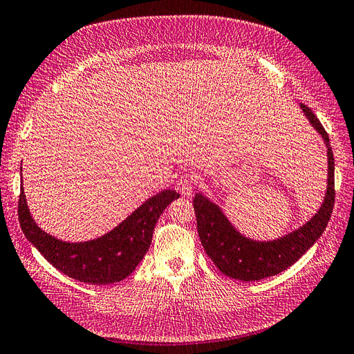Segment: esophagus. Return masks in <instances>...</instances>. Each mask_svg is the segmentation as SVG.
<instances>
[{"label": "esophagus", "mask_w": 354, "mask_h": 354, "mask_svg": "<svg viewBox=\"0 0 354 354\" xmlns=\"http://www.w3.org/2000/svg\"><path fill=\"white\" fill-rule=\"evenodd\" d=\"M194 186H195V180H194V177L189 176V174L181 176L176 183L177 192H180V194L183 196H189L192 194V190H194Z\"/></svg>", "instance_id": "34e87169"}]
</instances>
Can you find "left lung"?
I'll return each mask as SVG.
<instances>
[{
    "label": "left lung",
    "mask_w": 354,
    "mask_h": 354,
    "mask_svg": "<svg viewBox=\"0 0 354 354\" xmlns=\"http://www.w3.org/2000/svg\"><path fill=\"white\" fill-rule=\"evenodd\" d=\"M301 109L319 134L324 137L328 147V189L325 201L316 216L303 227L277 241L255 242L246 239L234 230L216 203L209 202L201 194L194 198L198 233L203 250L217 266V269L233 279L252 282L286 270L322 236L330 218L335 202L334 153L328 133L317 116L306 104H301Z\"/></svg>",
    "instance_id": "8db88e82"
}]
</instances>
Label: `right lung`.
Wrapping results in <instances>:
<instances>
[{
    "label": "right lung",
    "mask_w": 354,
    "mask_h": 354,
    "mask_svg": "<svg viewBox=\"0 0 354 354\" xmlns=\"http://www.w3.org/2000/svg\"><path fill=\"white\" fill-rule=\"evenodd\" d=\"M178 196L176 190L160 192L108 234L82 243L62 242L42 232L30 217L24 189H20L17 214L25 236L53 267L75 281L108 285L134 272L151 246L160 214Z\"/></svg>",
    "instance_id": "add662e5"
}]
</instances>
